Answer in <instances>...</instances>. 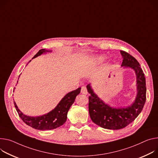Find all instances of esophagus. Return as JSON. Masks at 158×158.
Masks as SVG:
<instances>
[{
  "mask_svg": "<svg viewBox=\"0 0 158 158\" xmlns=\"http://www.w3.org/2000/svg\"><path fill=\"white\" fill-rule=\"evenodd\" d=\"M81 92L82 94H88V90H87L86 88H85V86H82L81 88Z\"/></svg>",
  "mask_w": 158,
  "mask_h": 158,
  "instance_id": "1",
  "label": "esophagus"
}]
</instances>
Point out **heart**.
Listing matches in <instances>:
<instances>
[{
  "label": "heart",
  "instance_id": "b5f03b06",
  "mask_svg": "<svg viewBox=\"0 0 158 158\" xmlns=\"http://www.w3.org/2000/svg\"><path fill=\"white\" fill-rule=\"evenodd\" d=\"M101 59H103V58H101Z\"/></svg>",
  "mask_w": 158,
  "mask_h": 158
}]
</instances>
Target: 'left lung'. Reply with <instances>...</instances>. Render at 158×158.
I'll return each mask as SVG.
<instances>
[{
  "label": "left lung",
  "mask_w": 158,
  "mask_h": 158,
  "mask_svg": "<svg viewBox=\"0 0 158 158\" xmlns=\"http://www.w3.org/2000/svg\"><path fill=\"white\" fill-rule=\"evenodd\" d=\"M123 56L122 66L132 68L136 74L137 94L134 103L127 108H114L109 106L93 91L91 85H87L89 96V112L91 119L96 125L106 129L118 130L132 123L144 106L146 100V78L139 63L133 56L120 51Z\"/></svg>",
  "instance_id": "left-lung-1"
}]
</instances>
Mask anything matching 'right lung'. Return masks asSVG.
<instances>
[{
    "mask_svg": "<svg viewBox=\"0 0 158 158\" xmlns=\"http://www.w3.org/2000/svg\"><path fill=\"white\" fill-rule=\"evenodd\" d=\"M51 51L45 49L40 50L33 59L40 55L43 53ZM80 92L81 88H79L74 91L67 93L62 99L60 103L55 109L52 110L48 113L41 117H33L25 115L18 109L16 103L14 102V103L19 117L26 125L30 126L33 128L37 129V130H52V129H55L62 125L66 122L68 111L71 105L75 102L76 97L80 93Z\"/></svg>",
    "mask_w": 158,
    "mask_h": 158,
    "instance_id": "obj_1",
    "label": "right lung"
}]
</instances>
